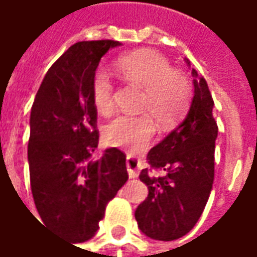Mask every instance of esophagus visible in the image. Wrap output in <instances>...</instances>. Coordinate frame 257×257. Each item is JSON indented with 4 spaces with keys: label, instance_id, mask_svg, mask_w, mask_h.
Returning <instances> with one entry per match:
<instances>
[{
    "label": "esophagus",
    "instance_id": "esophagus-1",
    "mask_svg": "<svg viewBox=\"0 0 257 257\" xmlns=\"http://www.w3.org/2000/svg\"><path fill=\"white\" fill-rule=\"evenodd\" d=\"M126 169H128L129 178L136 179L139 176L140 169H142V161L136 157L128 156L126 157Z\"/></svg>",
    "mask_w": 257,
    "mask_h": 257
}]
</instances>
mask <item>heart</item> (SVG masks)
Segmentation results:
<instances>
[{
	"label": "heart",
	"instance_id": "1",
	"mask_svg": "<svg viewBox=\"0 0 257 257\" xmlns=\"http://www.w3.org/2000/svg\"><path fill=\"white\" fill-rule=\"evenodd\" d=\"M114 67L125 82L145 89L140 110L150 112L161 126H171L187 111L191 101V85L183 74L173 70L164 56L149 51L134 52L118 58ZM92 99L99 111L111 110L114 82L104 67H99L93 74ZM154 132L150 115L118 114L106 123L103 135L110 146L140 151L150 143Z\"/></svg>",
	"mask_w": 257,
	"mask_h": 257
}]
</instances>
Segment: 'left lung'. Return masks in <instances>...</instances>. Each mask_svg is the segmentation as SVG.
Instances as JSON below:
<instances>
[{"instance_id": "8db88e82", "label": "left lung", "mask_w": 257, "mask_h": 257, "mask_svg": "<svg viewBox=\"0 0 257 257\" xmlns=\"http://www.w3.org/2000/svg\"><path fill=\"white\" fill-rule=\"evenodd\" d=\"M191 74L194 96L187 115L147 156L150 167L164 175L154 176L143 169L139 176L149 195L136 208L135 217L142 232L158 241L178 239L195 226L215 178L213 99L204 77L194 68Z\"/></svg>"}]
</instances>
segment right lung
I'll return each mask as SVG.
<instances>
[{"label":"right lung","mask_w":257,"mask_h":257,"mask_svg":"<svg viewBox=\"0 0 257 257\" xmlns=\"http://www.w3.org/2000/svg\"><path fill=\"white\" fill-rule=\"evenodd\" d=\"M121 42L82 41L48 70L30 114L31 193L42 223L71 242L93 237L107 204L128 180L115 147L93 158L99 143L92 78L101 56Z\"/></svg>","instance_id":"1"}]
</instances>
